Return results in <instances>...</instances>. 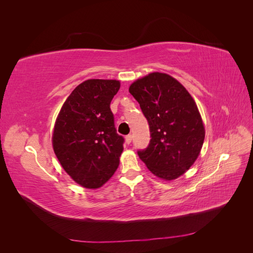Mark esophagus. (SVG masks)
<instances>
[{"mask_svg": "<svg viewBox=\"0 0 253 253\" xmlns=\"http://www.w3.org/2000/svg\"><path fill=\"white\" fill-rule=\"evenodd\" d=\"M126 142L127 144H129V143L132 142V135H131V134H128V135L126 136Z\"/></svg>", "mask_w": 253, "mask_h": 253, "instance_id": "esophagus-1", "label": "esophagus"}]
</instances>
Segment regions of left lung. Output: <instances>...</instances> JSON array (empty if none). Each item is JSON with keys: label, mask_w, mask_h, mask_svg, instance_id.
Returning <instances> with one entry per match:
<instances>
[{"label": "left lung", "mask_w": 253, "mask_h": 253, "mask_svg": "<svg viewBox=\"0 0 253 253\" xmlns=\"http://www.w3.org/2000/svg\"><path fill=\"white\" fill-rule=\"evenodd\" d=\"M138 101L150 126L148 148L138 156L157 177H179L200 155L205 127L194 99L177 80L164 73H151L128 88Z\"/></svg>", "instance_id": "1"}]
</instances>
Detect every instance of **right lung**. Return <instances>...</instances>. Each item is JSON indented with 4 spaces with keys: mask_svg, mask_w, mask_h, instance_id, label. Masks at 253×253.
Masks as SVG:
<instances>
[{
    "mask_svg": "<svg viewBox=\"0 0 253 253\" xmlns=\"http://www.w3.org/2000/svg\"><path fill=\"white\" fill-rule=\"evenodd\" d=\"M119 88L117 80L84 81L57 117L53 151L65 172L84 188L101 187L119 166L125 139L117 134L110 108Z\"/></svg>",
    "mask_w": 253,
    "mask_h": 253,
    "instance_id": "add662e5",
    "label": "right lung"
}]
</instances>
